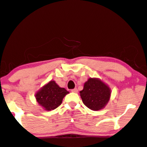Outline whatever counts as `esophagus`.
Wrapping results in <instances>:
<instances>
[{
  "label": "esophagus",
  "mask_w": 147,
  "mask_h": 147,
  "mask_svg": "<svg viewBox=\"0 0 147 147\" xmlns=\"http://www.w3.org/2000/svg\"><path fill=\"white\" fill-rule=\"evenodd\" d=\"M72 92H78V89H77V88H75L72 89Z\"/></svg>",
  "instance_id": "obj_1"
}]
</instances>
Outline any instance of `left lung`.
<instances>
[{"mask_svg": "<svg viewBox=\"0 0 147 147\" xmlns=\"http://www.w3.org/2000/svg\"><path fill=\"white\" fill-rule=\"evenodd\" d=\"M111 89L97 78H90L80 91L83 103L92 111H99L105 107L111 97Z\"/></svg>", "mask_w": 147, "mask_h": 147, "instance_id": "obj_1", "label": "left lung"}]
</instances>
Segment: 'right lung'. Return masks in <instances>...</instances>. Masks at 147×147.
Segmentation results:
<instances>
[{"mask_svg":"<svg viewBox=\"0 0 147 147\" xmlns=\"http://www.w3.org/2000/svg\"><path fill=\"white\" fill-rule=\"evenodd\" d=\"M68 93V91L59 86L55 81H50L36 92L35 97L38 104L45 111H52L61 105L63 97Z\"/></svg>","mask_w":147,"mask_h":147,"instance_id":"obj_1","label":"right lung"}]
</instances>
